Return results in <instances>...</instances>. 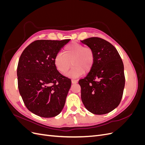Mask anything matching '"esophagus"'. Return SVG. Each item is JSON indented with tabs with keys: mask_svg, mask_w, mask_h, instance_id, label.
I'll use <instances>...</instances> for the list:
<instances>
[{
	"mask_svg": "<svg viewBox=\"0 0 145 145\" xmlns=\"http://www.w3.org/2000/svg\"><path fill=\"white\" fill-rule=\"evenodd\" d=\"M71 82H72V83H73V84H74V83H77L78 82V80H72Z\"/></svg>",
	"mask_w": 145,
	"mask_h": 145,
	"instance_id": "34e87169",
	"label": "esophagus"
}]
</instances>
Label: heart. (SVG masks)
<instances>
[{"label":"heart","mask_w":145,"mask_h":145,"mask_svg":"<svg viewBox=\"0 0 145 145\" xmlns=\"http://www.w3.org/2000/svg\"><path fill=\"white\" fill-rule=\"evenodd\" d=\"M54 62L57 69L62 74L67 72L72 65L67 76L77 78L84 72L91 71L94 63V52L91 47L78 43H71L65 47L63 54L56 55Z\"/></svg>","instance_id":"b5f03b06"}]
</instances>
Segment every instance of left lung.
I'll return each mask as SVG.
<instances>
[{
  "mask_svg": "<svg viewBox=\"0 0 145 145\" xmlns=\"http://www.w3.org/2000/svg\"><path fill=\"white\" fill-rule=\"evenodd\" d=\"M94 52V63L86 77L78 81L85 107L102 115L116 108L121 100L125 83L124 66L116 48L99 37L82 40Z\"/></svg>",
  "mask_w": 145,
  "mask_h": 145,
  "instance_id": "1",
  "label": "left lung"
}]
</instances>
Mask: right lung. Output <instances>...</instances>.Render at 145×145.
<instances>
[{"label": "right lung", "instance_id": "add662e5", "mask_svg": "<svg viewBox=\"0 0 145 145\" xmlns=\"http://www.w3.org/2000/svg\"><path fill=\"white\" fill-rule=\"evenodd\" d=\"M69 40H36L20 57L17 69L19 93L26 107L38 116L55 117L64 107L71 80L57 71L54 60Z\"/></svg>", "mask_w": 145, "mask_h": 145}]
</instances>
